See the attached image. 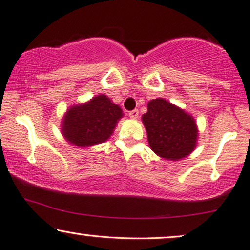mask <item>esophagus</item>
I'll return each mask as SVG.
<instances>
[{
  "label": "esophagus",
  "instance_id": "obj_1",
  "mask_svg": "<svg viewBox=\"0 0 250 250\" xmlns=\"http://www.w3.org/2000/svg\"><path fill=\"white\" fill-rule=\"evenodd\" d=\"M138 114H139L138 110H132V111L129 112V117L131 119H137V118H138Z\"/></svg>",
  "mask_w": 250,
  "mask_h": 250
}]
</instances>
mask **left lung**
Segmentation results:
<instances>
[{
    "label": "left lung",
    "instance_id": "obj_1",
    "mask_svg": "<svg viewBox=\"0 0 250 250\" xmlns=\"http://www.w3.org/2000/svg\"><path fill=\"white\" fill-rule=\"evenodd\" d=\"M150 148L165 160L184 159L194 150L197 126L191 115L163 98L150 101L143 115Z\"/></svg>",
    "mask_w": 250,
    "mask_h": 250
}]
</instances>
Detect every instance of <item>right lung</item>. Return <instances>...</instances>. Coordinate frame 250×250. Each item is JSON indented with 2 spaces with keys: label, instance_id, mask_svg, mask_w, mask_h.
I'll return each mask as SVG.
<instances>
[{
  "label": "right lung",
  "instance_id": "add662e5",
  "mask_svg": "<svg viewBox=\"0 0 250 250\" xmlns=\"http://www.w3.org/2000/svg\"><path fill=\"white\" fill-rule=\"evenodd\" d=\"M122 115L120 106L112 103L105 95H98L88 103L76 105L66 112L62 124L63 136L79 147L104 143Z\"/></svg>",
  "mask_w": 250,
  "mask_h": 250
}]
</instances>
